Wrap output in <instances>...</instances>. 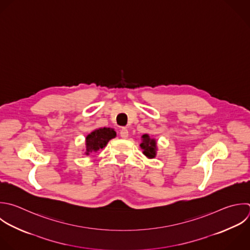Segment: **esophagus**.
Masks as SVG:
<instances>
[{
	"mask_svg": "<svg viewBox=\"0 0 250 250\" xmlns=\"http://www.w3.org/2000/svg\"><path fill=\"white\" fill-rule=\"evenodd\" d=\"M128 136H129L128 130H127L126 128H122V129L120 130V137H121L122 139H127Z\"/></svg>",
	"mask_w": 250,
	"mask_h": 250,
	"instance_id": "esophagus-1",
	"label": "esophagus"
}]
</instances>
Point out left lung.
<instances>
[{
  "instance_id": "left-lung-1",
  "label": "left lung",
  "mask_w": 250,
  "mask_h": 250,
  "mask_svg": "<svg viewBox=\"0 0 250 250\" xmlns=\"http://www.w3.org/2000/svg\"><path fill=\"white\" fill-rule=\"evenodd\" d=\"M143 142L140 145L144 150V154L149 158H153L156 154V142L150 139L148 135H143Z\"/></svg>"
}]
</instances>
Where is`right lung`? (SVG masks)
I'll return each instance as SVG.
<instances>
[{"label": "right lung", "instance_id": "add662e5", "mask_svg": "<svg viewBox=\"0 0 250 250\" xmlns=\"http://www.w3.org/2000/svg\"><path fill=\"white\" fill-rule=\"evenodd\" d=\"M116 133L111 128H101L95 130L91 134H89L86 138V153L97 151L101 148H104L109 140L114 138Z\"/></svg>", "mask_w": 250, "mask_h": 250}]
</instances>
